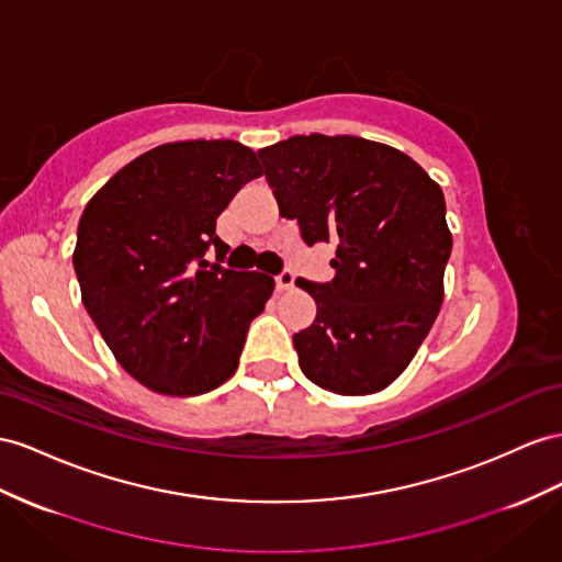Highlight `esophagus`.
I'll return each instance as SVG.
<instances>
[{"label":"esophagus","instance_id":"esophagus-1","mask_svg":"<svg viewBox=\"0 0 562 562\" xmlns=\"http://www.w3.org/2000/svg\"><path fill=\"white\" fill-rule=\"evenodd\" d=\"M294 272L292 270H284V272H280V276L276 278V284H278V290L280 292H286V290H292L294 286Z\"/></svg>","mask_w":562,"mask_h":562}]
</instances>
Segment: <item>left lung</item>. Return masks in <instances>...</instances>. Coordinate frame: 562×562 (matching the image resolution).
<instances>
[{
	"instance_id": "8db88e82",
	"label": "left lung",
	"mask_w": 562,
	"mask_h": 562,
	"mask_svg": "<svg viewBox=\"0 0 562 562\" xmlns=\"http://www.w3.org/2000/svg\"><path fill=\"white\" fill-rule=\"evenodd\" d=\"M258 156L282 218L306 244H337L333 282L296 280L318 306L294 335L301 370L341 396L382 392L441 308L453 247L441 187L404 151L353 135H294Z\"/></svg>"
}]
</instances>
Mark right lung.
Here are the masks:
<instances>
[{
	"label": "right lung",
	"mask_w": 562,
	"mask_h": 562,
	"mask_svg": "<svg viewBox=\"0 0 562 562\" xmlns=\"http://www.w3.org/2000/svg\"><path fill=\"white\" fill-rule=\"evenodd\" d=\"M263 176L235 139L168 142L123 166L78 225L82 304L127 375L164 396H199L235 375L247 329L276 290L263 272L229 270L215 221Z\"/></svg>",
	"instance_id": "right-lung-1"
}]
</instances>
